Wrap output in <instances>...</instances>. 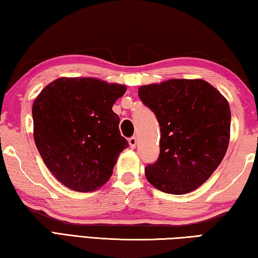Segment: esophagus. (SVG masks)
Segmentation results:
<instances>
[{
    "label": "esophagus",
    "instance_id": "1",
    "mask_svg": "<svg viewBox=\"0 0 258 258\" xmlns=\"http://www.w3.org/2000/svg\"><path fill=\"white\" fill-rule=\"evenodd\" d=\"M129 146L131 148H135L136 147V145H137V138L136 137H131V138H129Z\"/></svg>",
    "mask_w": 258,
    "mask_h": 258
}]
</instances>
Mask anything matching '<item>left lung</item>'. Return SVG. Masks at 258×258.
<instances>
[{
	"label": "left lung",
	"mask_w": 258,
	"mask_h": 258,
	"mask_svg": "<svg viewBox=\"0 0 258 258\" xmlns=\"http://www.w3.org/2000/svg\"><path fill=\"white\" fill-rule=\"evenodd\" d=\"M138 95L160 127L159 157L146 166V178L169 194L197 189L226 155L231 119L228 101L201 79L143 85Z\"/></svg>",
	"instance_id": "1"
}]
</instances>
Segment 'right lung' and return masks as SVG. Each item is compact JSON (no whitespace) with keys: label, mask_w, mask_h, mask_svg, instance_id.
Segmentation results:
<instances>
[{"label":"right lung","mask_w":258,"mask_h":258,"mask_svg":"<svg viewBox=\"0 0 258 258\" xmlns=\"http://www.w3.org/2000/svg\"><path fill=\"white\" fill-rule=\"evenodd\" d=\"M127 86L93 77H60L33 102V138L48 169L66 187L92 192L109 181L120 153L115 101Z\"/></svg>","instance_id":"right-lung-1"}]
</instances>
